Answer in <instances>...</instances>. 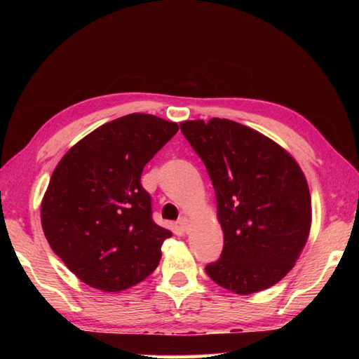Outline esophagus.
<instances>
[{
    "label": "esophagus",
    "instance_id": "obj_1",
    "mask_svg": "<svg viewBox=\"0 0 359 359\" xmlns=\"http://www.w3.org/2000/svg\"><path fill=\"white\" fill-rule=\"evenodd\" d=\"M177 223H179V226L184 229V231H187V228H188V218L187 217H180L179 220H177Z\"/></svg>",
    "mask_w": 359,
    "mask_h": 359
}]
</instances>
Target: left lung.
Returning <instances> with one entry per match:
<instances>
[{
    "instance_id": "left-lung-1",
    "label": "left lung",
    "mask_w": 359,
    "mask_h": 359,
    "mask_svg": "<svg viewBox=\"0 0 359 359\" xmlns=\"http://www.w3.org/2000/svg\"><path fill=\"white\" fill-rule=\"evenodd\" d=\"M217 198L223 250L205 272L236 294H252L288 274L312 223L307 180L287 150L226 118L182 121Z\"/></svg>"
}]
</instances>
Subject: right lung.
Wrapping results in <instances>:
<instances>
[{
    "label": "right lung",
    "mask_w": 359,
    "mask_h": 359,
    "mask_svg": "<svg viewBox=\"0 0 359 359\" xmlns=\"http://www.w3.org/2000/svg\"><path fill=\"white\" fill-rule=\"evenodd\" d=\"M177 130L150 114L125 115L85 136L57 165L42 198V229L83 283L115 293L156 269L172 233L151 218L141 175Z\"/></svg>",
    "instance_id": "1"
}]
</instances>
